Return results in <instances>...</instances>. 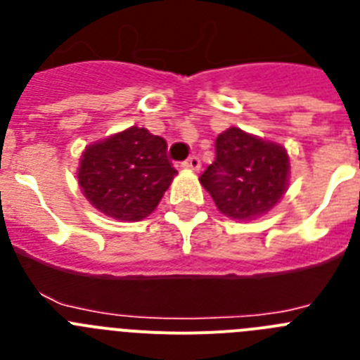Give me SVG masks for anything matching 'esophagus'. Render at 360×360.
<instances>
[{"mask_svg":"<svg viewBox=\"0 0 360 360\" xmlns=\"http://www.w3.org/2000/svg\"><path fill=\"white\" fill-rule=\"evenodd\" d=\"M200 158L198 157H189L186 162L182 164L184 169H189V171H198L200 169Z\"/></svg>","mask_w":360,"mask_h":360,"instance_id":"obj_1","label":"esophagus"}]
</instances>
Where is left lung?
<instances>
[{"label": "left lung", "instance_id": "left-lung-1", "mask_svg": "<svg viewBox=\"0 0 360 360\" xmlns=\"http://www.w3.org/2000/svg\"><path fill=\"white\" fill-rule=\"evenodd\" d=\"M288 178L287 149L232 126L216 139V158L200 184L221 214L249 221L278 205L287 193Z\"/></svg>", "mask_w": 360, "mask_h": 360}]
</instances>
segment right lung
<instances>
[{"label": "right lung", "mask_w": 360, "mask_h": 360, "mask_svg": "<svg viewBox=\"0 0 360 360\" xmlns=\"http://www.w3.org/2000/svg\"><path fill=\"white\" fill-rule=\"evenodd\" d=\"M174 174L164 139L131 126L86 146L77 180L97 211L119 221H141L157 209Z\"/></svg>", "instance_id": "right-lung-1"}]
</instances>
